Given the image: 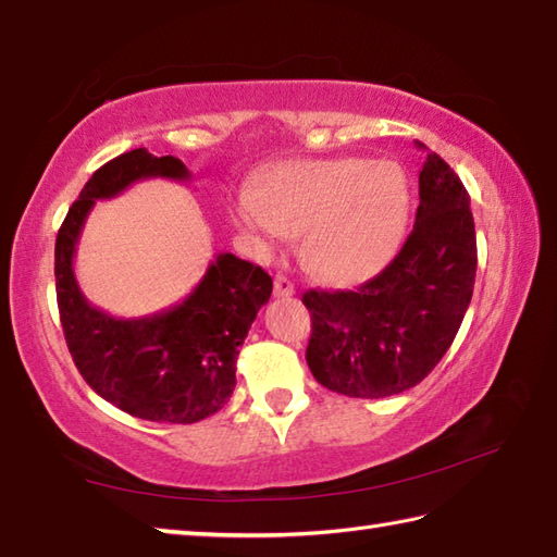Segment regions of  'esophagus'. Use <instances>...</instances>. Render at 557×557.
<instances>
[{
    "mask_svg": "<svg viewBox=\"0 0 557 557\" xmlns=\"http://www.w3.org/2000/svg\"><path fill=\"white\" fill-rule=\"evenodd\" d=\"M295 293V286L286 278V276H276L274 278V298H290V295Z\"/></svg>",
    "mask_w": 557,
    "mask_h": 557,
    "instance_id": "34e87169",
    "label": "esophagus"
}]
</instances>
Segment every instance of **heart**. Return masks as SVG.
<instances>
[{
    "mask_svg": "<svg viewBox=\"0 0 557 557\" xmlns=\"http://www.w3.org/2000/svg\"><path fill=\"white\" fill-rule=\"evenodd\" d=\"M235 223L271 249L302 235L300 257L312 276L358 283L389 262L408 223V180L396 163L362 158L300 161L274 170L237 199Z\"/></svg>",
    "mask_w": 557,
    "mask_h": 557,
    "instance_id": "obj_1",
    "label": "heart"
}]
</instances>
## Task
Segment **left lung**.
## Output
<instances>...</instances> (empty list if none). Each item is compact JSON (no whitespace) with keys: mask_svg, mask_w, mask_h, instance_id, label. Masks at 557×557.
<instances>
[{"mask_svg":"<svg viewBox=\"0 0 557 557\" xmlns=\"http://www.w3.org/2000/svg\"><path fill=\"white\" fill-rule=\"evenodd\" d=\"M418 175L416 223L389 267L358 290H308V366L322 387L382 399L423 382L457 336L475 281L471 199L430 151Z\"/></svg>","mask_w":557,"mask_h":557,"instance_id":"8db88e82","label":"left lung"}]
</instances>
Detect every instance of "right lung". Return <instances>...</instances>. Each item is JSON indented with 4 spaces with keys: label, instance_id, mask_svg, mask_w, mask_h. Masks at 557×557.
I'll return each mask as SVG.
<instances>
[{
    "label": "right lung",
    "instance_id": "1",
    "mask_svg": "<svg viewBox=\"0 0 557 557\" xmlns=\"http://www.w3.org/2000/svg\"><path fill=\"white\" fill-rule=\"evenodd\" d=\"M149 177L189 180L175 156L134 149L98 168L72 203L54 243L57 308L74 366L88 387L124 413L153 423H197L228 404L235 358L271 276L223 252L183 302L151 317L122 320L94 308L74 276L76 243L98 199H112Z\"/></svg>",
    "mask_w": 557,
    "mask_h": 557
}]
</instances>
